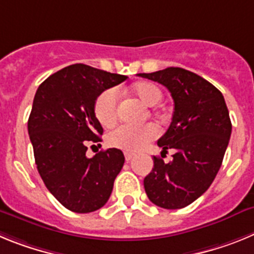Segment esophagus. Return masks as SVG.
Returning <instances> with one entry per match:
<instances>
[{
	"mask_svg": "<svg viewBox=\"0 0 254 254\" xmlns=\"http://www.w3.org/2000/svg\"><path fill=\"white\" fill-rule=\"evenodd\" d=\"M125 158H126V161H131L132 159L134 158V154H133V152L126 151V152H125Z\"/></svg>",
	"mask_w": 254,
	"mask_h": 254,
	"instance_id": "obj_1",
	"label": "esophagus"
}]
</instances>
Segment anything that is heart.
Returning a JSON list of instances; mask_svg holds the SVG:
<instances>
[{"mask_svg":"<svg viewBox=\"0 0 254 254\" xmlns=\"http://www.w3.org/2000/svg\"><path fill=\"white\" fill-rule=\"evenodd\" d=\"M129 93L136 96L142 104L154 107L163 99V91L158 85L149 81H141L134 84L129 89ZM94 113L96 120L104 127H111L118 118V94L114 89H108L100 94L94 104ZM158 136V129L151 123L131 127L120 126L111 131L107 136L109 146L126 151H138L145 147L150 141Z\"/></svg>","mask_w":254,"mask_h":254,"instance_id":"1","label":"heart"}]
</instances>
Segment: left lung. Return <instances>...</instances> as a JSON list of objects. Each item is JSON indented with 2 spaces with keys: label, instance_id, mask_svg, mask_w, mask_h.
I'll return each instance as SVG.
<instances>
[{
  "label": "left lung",
  "instance_id": "8db88e82",
  "mask_svg": "<svg viewBox=\"0 0 254 254\" xmlns=\"http://www.w3.org/2000/svg\"><path fill=\"white\" fill-rule=\"evenodd\" d=\"M138 76L164 85L174 100L172 123L158 145L176 154L170 163L154 156L143 187L159 207L183 208L205 193L221 167L232 134L228 107L214 85L188 69L168 67Z\"/></svg>",
  "mask_w": 254,
  "mask_h": 254
}]
</instances>
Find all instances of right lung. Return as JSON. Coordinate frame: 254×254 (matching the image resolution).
Wrapping results in <instances>:
<instances>
[{
	"mask_svg": "<svg viewBox=\"0 0 254 254\" xmlns=\"http://www.w3.org/2000/svg\"><path fill=\"white\" fill-rule=\"evenodd\" d=\"M126 78L76 64L49 76L35 93L28 121L35 164L49 192L69 211L93 212L111 197L123 152L108 149L87 158L86 150L102 141L96 98Z\"/></svg>",
	"mask_w": 254,
	"mask_h": 254,
	"instance_id": "add662e5",
	"label": "right lung"
}]
</instances>
